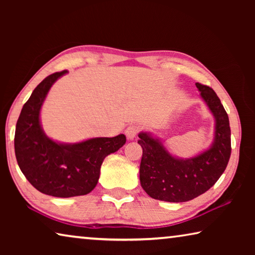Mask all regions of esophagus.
I'll return each instance as SVG.
<instances>
[{
  "instance_id": "obj_1",
  "label": "esophagus",
  "mask_w": 255,
  "mask_h": 255,
  "mask_svg": "<svg viewBox=\"0 0 255 255\" xmlns=\"http://www.w3.org/2000/svg\"><path fill=\"white\" fill-rule=\"evenodd\" d=\"M140 131V127L138 126V125H130V126H128L126 129V136L128 139H133L137 136V133Z\"/></svg>"
}]
</instances>
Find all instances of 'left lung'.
<instances>
[{
  "mask_svg": "<svg viewBox=\"0 0 255 255\" xmlns=\"http://www.w3.org/2000/svg\"><path fill=\"white\" fill-rule=\"evenodd\" d=\"M196 85L216 118L215 140L208 150L193 158L179 159L148 133L138 135V144L143 148L140 184L154 199L169 202L195 199L217 182L230 161L232 146L227 112L213 89L201 83Z\"/></svg>",
  "mask_w": 255,
  "mask_h": 255,
  "instance_id": "obj_1",
  "label": "left lung"
}]
</instances>
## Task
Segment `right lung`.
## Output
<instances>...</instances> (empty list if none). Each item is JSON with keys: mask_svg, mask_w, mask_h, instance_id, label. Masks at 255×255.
Returning a JSON list of instances; mask_svg holds the SVG:
<instances>
[{"mask_svg": "<svg viewBox=\"0 0 255 255\" xmlns=\"http://www.w3.org/2000/svg\"><path fill=\"white\" fill-rule=\"evenodd\" d=\"M67 71L42 80L24 103L16 122L14 150L25 178L45 195L68 198L88 195L96 188L106 156L126 143V136L99 137L63 145L47 137L40 127L39 111L54 82Z\"/></svg>", "mask_w": 255, "mask_h": 255, "instance_id": "right-lung-1", "label": "right lung"}]
</instances>
